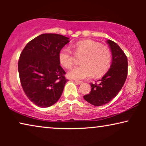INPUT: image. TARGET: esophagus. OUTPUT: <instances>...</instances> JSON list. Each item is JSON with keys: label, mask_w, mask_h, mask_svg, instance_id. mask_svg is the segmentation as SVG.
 Wrapping results in <instances>:
<instances>
[{"label": "esophagus", "mask_w": 146, "mask_h": 146, "mask_svg": "<svg viewBox=\"0 0 146 146\" xmlns=\"http://www.w3.org/2000/svg\"><path fill=\"white\" fill-rule=\"evenodd\" d=\"M75 82L77 84H82V81H78V80H75Z\"/></svg>", "instance_id": "obj_1"}]
</instances>
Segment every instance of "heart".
<instances>
[{"label":"heart","instance_id":"b5f03b06","mask_svg":"<svg viewBox=\"0 0 146 146\" xmlns=\"http://www.w3.org/2000/svg\"><path fill=\"white\" fill-rule=\"evenodd\" d=\"M75 54L83 56L81 66L74 67L68 72L69 78L84 80L90 78L101 77L108 70L111 66V54L109 48L101 46L96 42L86 40L72 45ZM58 60L66 68H70L74 64V57L68 48H62L58 53Z\"/></svg>","mask_w":146,"mask_h":146}]
</instances>
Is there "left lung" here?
<instances>
[{"label":"left lung","instance_id":"obj_1","mask_svg":"<svg viewBox=\"0 0 146 146\" xmlns=\"http://www.w3.org/2000/svg\"><path fill=\"white\" fill-rule=\"evenodd\" d=\"M111 53V64L108 71L100 79L99 84L90 83L91 91L84 96L86 101L100 106L116 96L124 84L127 74V58L120 47L114 42L107 40Z\"/></svg>","mask_w":146,"mask_h":146}]
</instances>
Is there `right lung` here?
Returning a JSON list of instances; mask_svg holds the SVG:
<instances>
[{
  "label": "right lung",
  "mask_w": 146,
  "mask_h": 146,
  "mask_svg": "<svg viewBox=\"0 0 146 146\" xmlns=\"http://www.w3.org/2000/svg\"><path fill=\"white\" fill-rule=\"evenodd\" d=\"M69 38L42 34L32 40L22 51L18 64L23 90L37 106L47 108L56 102L68 80L58 60L60 50Z\"/></svg>",
  "instance_id": "add662e5"
}]
</instances>
